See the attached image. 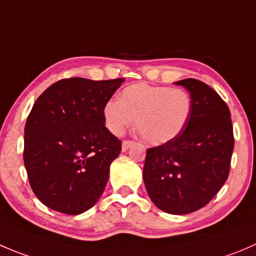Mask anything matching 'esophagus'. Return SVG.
Returning <instances> with one entry per match:
<instances>
[{
  "label": "esophagus",
  "instance_id": "34e87169",
  "mask_svg": "<svg viewBox=\"0 0 256 256\" xmlns=\"http://www.w3.org/2000/svg\"><path fill=\"white\" fill-rule=\"evenodd\" d=\"M132 141L131 140H124L122 141V151H126L131 145H132Z\"/></svg>",
  "mask_w": 256,
  "mask_h": 256
}]
</instances>
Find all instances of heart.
Segmentation results:
<instances>
[{
  "label": "heart",
  "instance_id": "heart-1",
  "mask_svg": "<svg viewBox=\"0 0 256 256\" xmlns=\"http://www.w3.org/2000/svg\"><path fill=\"white\" fill-rule=\"evenodd\" d=\"M192 98L184 88L135 84L122 90L120 100L112 98L104 108L106 125L122 135L134 124L146 142L161 145L178 138L190 118Z\"/></svg>",
  "mask_w": 256,
  "mask_h": 256
}]
</instances>
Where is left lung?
Returning <instances> with one entry per match:
<instances>
[{
	"label": "left lung",
	"instance_id": "8db88e82",
	"mask_svg": "<svg viewBox=\"0 0 256 256\" xmlns=\"http://www.w3.org/2000/svg\"><path fill=\"white\" fill-rule=\"evenodd\" d=\"M192 110L182 132L146 151L144 182L154 204L168 214L196 212L212 202L230 172L234 134L230 110L202 81L185 78Z\"/></svg>",
	"mask_w": 256,
	"mask_h": 256
}]
</instances>
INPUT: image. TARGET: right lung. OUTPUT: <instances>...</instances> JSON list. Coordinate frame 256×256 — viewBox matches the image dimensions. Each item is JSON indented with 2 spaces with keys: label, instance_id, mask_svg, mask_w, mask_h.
Masks as SVG:
<instances>
[{
  "label": "right lung",
  "instance_id": "obj_1",
  "mask_svg": "<svg viewBox=\"0 0 256 256\" xmlns=\"http://www.w3.org/2000/svg\"><path fill=\"white\" fill-rule=\"evenodd\" d=\"M124 78H64L34 102L24 126V162L37 199L78 215L92 208L121 141L105 128L104 108Z\"/></svg>",
  "mask_w": 256,
  "mask_h": 256
}]
</instances>
